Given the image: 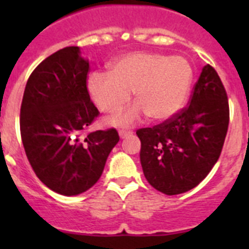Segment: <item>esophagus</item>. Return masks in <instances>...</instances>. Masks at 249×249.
Returning a JSON list of instances; mask_svg holds the SVG:
<instances>
[{"mask_svg": "<svg viewBox=\"0 0 249 249\" xmlns=\"http://www.w3.org/2000/svg\"><path fill=\"white\" fill-rule=\"evenodd\" d=\"M120 137L121 138H127L132 135V131H126V129H120Z\"/></svg>", "mask_w": 249, "mask_h": 249, "instance_id": "1", "label": "esophagus"}]
</instances>
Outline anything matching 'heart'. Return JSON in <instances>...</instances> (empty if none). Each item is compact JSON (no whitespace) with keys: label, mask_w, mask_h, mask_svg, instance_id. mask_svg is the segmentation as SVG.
I'll use <instances>...</instances> for the list:
<instances>
[{"label":"heart","mask_w":249,"mask_h":249,"mask_svg":"<svg viewBox=\"0 0 249 249\" xmlns=\"http://www.w3.org/2000/svg\"><path fill=\"white\" fill-rule=\"evenodd\" d=\"M192 80V66L183 57L132 52L113 61L109 73H92L87 87L107 114L118 113L135 92L138 102L113 120L114 124L128 126L148 114L156 121L172 118L184 106Z\"/></svg>","instance_id":"b5f03b06"}]
</instances>
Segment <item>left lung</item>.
<instances>
[{"label":"left lung","mask_w":249,"mask_h":249,"mask_svg":"<svg viewBox=\"0 0 249 249\" xmlns=\"http://www.w3.org/2000/svg\"><path fill=\"white\" fill-rule=\"evenodd\" d=\"M228 123L227 92L214 68L207 65L187 107L157 126L136 132L148 183L168 196L195 188L218 160Z\"/></svg>","instance_id":"8db88e82"}]
</instances>
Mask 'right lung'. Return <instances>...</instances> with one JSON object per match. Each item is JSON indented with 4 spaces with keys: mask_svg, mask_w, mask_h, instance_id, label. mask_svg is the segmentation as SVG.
I'll return each mask as SVG.
<instances>
[{
    "mask_svg": "<svg viewBox=\"0 0 249 249\" xmlns=\"http://www.w3.org/2000/svg\"><path fill=\"white\" fill-rule=\"evenodd\" d=\"M89 72L80 48L65 47L35 68L22 98L19 129L28 162L39 181L63 196L96 184L120 141L114 128L81 137L100 114L89 98Z\"/></svg>",
    "mask_w": 249,
    "mask_h": 249,
    "instance_id": "obj_1",
    "label": "right lung"
}]
</instances>
